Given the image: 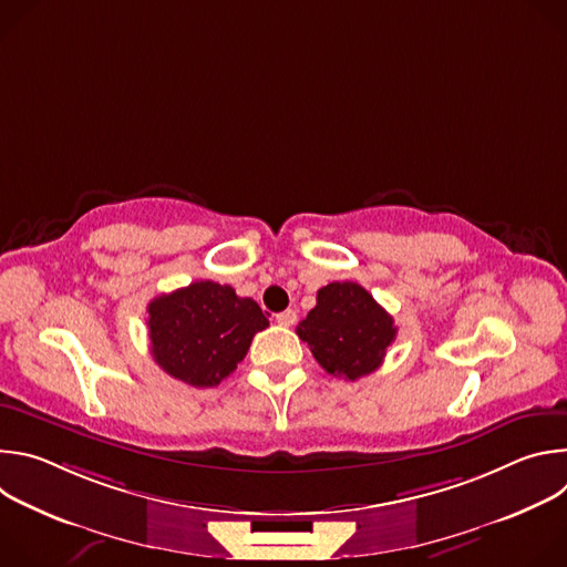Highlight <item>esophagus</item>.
Segmentation results:
<instances>
[{
	"label": "esophagus",
	"instance_id": "34e87169",
	"mask_svg": "<svg viewBox=\"0 0 567 567\" xmlns=\"http://www.w3.org/2000/svg\"><path fill=\"white\" fill-rule=\"evenodd\" d=\"M296 318H298V313L293 309H285V311L276 313V322H278V326H282V328H291L293 322H296Z\"/></svg>",
	"mask_w": 567,
	"mask_h": 567
}]
</instances>
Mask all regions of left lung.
I'll return each instance as SVG.
<instances>
[{"mask_svg":"<svg viewBox=\"0 0 567 567\" xmlns=\"http://www.w3.org/2000/svg\"><path fill=\"white\" fill-rule=\"evenodd\" d=\"M296 334L322 370L357 381L383 363L396 328L361 285L346 280L318 289L316 307L298 322Z\"/></svg>","mask_w":567,"mask_h":567,"instance_id":"1","label":"left lung"}]
</instances>
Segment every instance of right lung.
Here are the masks:
<instances>
[{"instance_id":"obj_1","label":"right lung","mask_w":567,"mask_h":567,"mask_svg":"<svg viewBox=\"0 0 567 567\" xmlns=\"http://www.w3.org/2000/svg\"><path fill=\"white\" fill-rule=\"evenodd\" d=\"M152 357L171 377L195 385L221 383L269 328L260 305L233 287L197 280L147 305Z\"/></svg>"}]
</instances>
